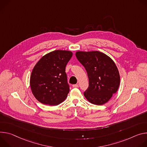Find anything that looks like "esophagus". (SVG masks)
I'll return each mask as SVG.
<instances>
[{
  "mask_svg": "<svg viewBox=\"0 0 147 147\" xmlns=\"http://www.w3.org/2000/svg\"><path fill=\"white\" fill-rule=\"evenodd\" d=\"M72 87H73V88H78V87H79V85H78V84L73 85H72Z\"/></svg>",
  "mask_w": 147,
  "mask_h": 147,
  "instance_id": "esophagus-1",
  "label": "esophagus"
}]
</instances>
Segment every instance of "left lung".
Masks as SVG:
<instances>
[{
	"mask_svg": "<svg viewBox=\"0 0 147 147\" xmlns=\"http://www.w3.org/2000/svg\"><path fill=\"white\" fill-rule=\"evenodd\" d=\"M75 55L89 78V87L84 93L86 99L96 105L107 103L120 85V74L115 63L105 54L97 51H77Z\"/></svg>",
	"mask_w": 147,
	"mask_h": 147,
	"instance_id": "8db88e82",
	"label": "left lung"
}]
</instances>
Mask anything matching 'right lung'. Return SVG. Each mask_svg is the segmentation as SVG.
<instances>
[{"label":"right lung","mask_w":147,"mask_h":147,"mask_svg":"<svg viewBox=\"0 0 147 147\" xmlns=\"http://www.w3.org/2000/svg\"><path fill=\"white\" fill-rule=\"evenodd\" d=\"M72 54L70 51L55 50L44 55L36 64L30 84L32 94L40 103L57 106L67 98L69 86L65 67Z\"/></svg>","instance_id":"1"}]
</instances>
